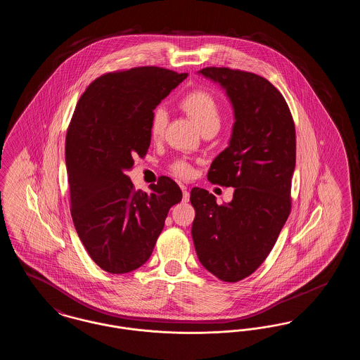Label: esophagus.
Returning <instances> with one entry per match:
<instances>
[{
  "label": "esophagus",
  "instance_id": "esophagus-1",
  "mask_svg": "<svg viewBox=\"0 0 360 360\" xmlns=\"http://www.w3.org/2000/svg\"><path fill=\"white\" fill-rule=\"evenodd\" d=\"M188 200H190V193H188V188H182V201L188 202Z\"/></svg>",
  "mask_w": 360,
  "mask_h": 360
}]
</instances>
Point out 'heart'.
Returning a JSON list of instances; mask_svg holds the SVG:
<instances>
[{
    "label": "heart",
    "mask_w": 360,
    "mask_h": 360,
    "mask_svg": "<svg viewBox=\"0 0 360 360\" xmlns=\"http://www.w3.org/2000/svg\"><path fill=\"white\" fill-rule=\"evenodd\" d=\"M181 109L188 115L197 127L204 131H219L221 125V108L216 97L202 89L193 90L188 93L179 103ZM167 112L163 108L155 109L150 120V135L154 140H159L165 135L167 127ZM174 172L181 176L191 175V167L186 162H176L174 165Z\"/></svg>",
    "instance_id": "heart-1"
}]
</instances>
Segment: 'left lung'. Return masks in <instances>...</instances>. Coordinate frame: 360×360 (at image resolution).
<instances>
[{
  "label": "left lung",
  "mask_w": 360,
  "mask_h": 360,
  "mask_svg": "<svg viewBox=\"0 0 360 360\" xmlns=\"http://www.w3.org/2000/svg\"><path fill=\"white\" fill-rule=\"evenodd\" d=\"M198 74L221 86L233 108L229 146L212 162L207 179L235 191L231 202L217 205L205 188H191V236L209 273L238 282L264 262L290 214L295 128L283 96L266 78L228 68Z\"/></svg>",
  "instance_id": "obj_1"
}]
</instances>
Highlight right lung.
<instances>
[{"label":"right lung","mask_w":360,"mask_h":360,"mask_svg":"<svg viewBox=\"0 0 360 360\" xmlns=\"http://www.w3.org/2000/svg\"><path fill=\"white\" fill-rule=\"evenodd\" d=\"M188 77L147 66L103 74L81 96L66 136L71 217L87 254L110 274L143 266L154 251L179 186L160 176L151 193L127 175L147 154L155 108Z\"/></svg>","instance_id":"obj_1"}]
</instances>
